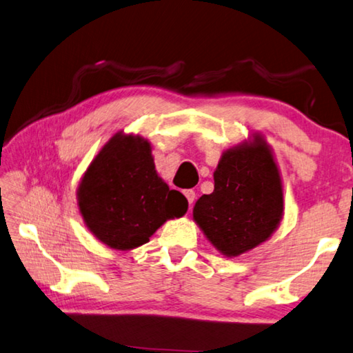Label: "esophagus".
<instances>
[{"label":"esophagus","mask_w":353,"mask_h":353,"mask_svg":"<svg viewBox=\"0 0 353 353\" xmlns=\"http://www.w3.org/2000/svg\"><path fill=\"white\" fill-rule=\"evenodd\" d=\"M184 195H186V199H188V201H189V205H192V203L195 201V192L192 189H188V190H184Z\"/></svg>","instance_id":"1"}]
</instances>
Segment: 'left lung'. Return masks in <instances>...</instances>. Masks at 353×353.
Wrapping results in <instances>:
<instances>
[{
  "label": "left lung",
  "mask_w": 353,
  "mask_h": 353,
  "mask_svg": "<svg viewBox=\"0 0 353 353\" xmlns=\"http://www.w3.org/2000/svg\"><path fill=\"white\" fill-rule=\"evenodd\" d=\"M283 212L282 184L267 142L226 150L214 172V192L195 203L194 219L225 256L265 242Z\"/></svg>",
  "instance_id": "obj_1"
}]
</instances>
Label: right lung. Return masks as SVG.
I'll return each mask as SVG.
<instances>
[{"instance_id": "obj_1", "label": "right lung", "mask_w": 353, "mask_h": 353, "mask_svg": "<svg viewBox=\"0 0 353 353\" xmlns=\"http://www.w3.org/2000/svg\"><path fill=\"white\" fill-rule=\"evenodd\" d=\"M77 199L90 231L122 251L147 243L167 219L188 211L186 196L157 175L150 144L121 133L88 167Z\"/></svg>"}]
</instances>
